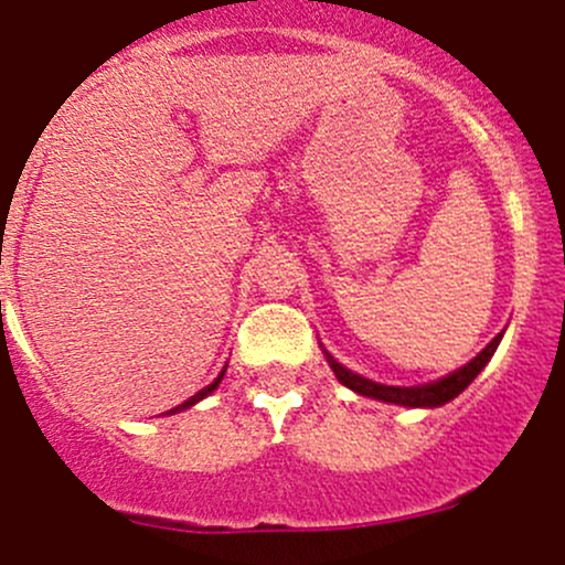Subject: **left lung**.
Masks as SVG:
<instances>
[{"label":"left lung","instance_id":"left-lung-1","mask_svg":"<svg viewBox=\"0 0 565 565\" xmlns=\"http://www.w3.org/2000/svg\"><path fill=\"white\" fill-rule=\"evenodd\" d=\"M500 339H503V333L494 335V339L489 341V344L483 347V350L478 352L467 366H461L459 372L448 374V377L437 380V383L418 385V388H393V385L372 383V380L361 377V374H352L350 369L335 363L330 355H328V363L335 372V377H339V383L347 385V388H352L355 393H361V396H372V398H380V402H391V404H404V407H440V404L451 402L454 396H459V393L478 377V372L487 366L489 358H492L494 350H498Z\"/></svg>","mask_w":565,"mask_h":565}]
</instances>
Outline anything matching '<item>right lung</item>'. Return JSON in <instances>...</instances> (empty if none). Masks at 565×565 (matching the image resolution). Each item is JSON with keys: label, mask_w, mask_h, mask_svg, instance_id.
Listing matches in <instances>:
<instances>
[{"label": "right lung", "mask_w": 565, "mask_h": 565, "mask_svg": "<svg viewBox=\"0 0 565 565\" xmlns=\"http://www.w3.org/2000/svg\"><path fill=\"white\" fill-rule=\"evenodd\" d=\"M221 377H224V374H221ZM221 377H218V380H215V383H213V385H207V388H204V391H199V393H196V396H191V398H188V402H182V404H180V407H177V409H185V407H191V404H196V402H199V398H204V396H207V393H213L215 388H218ZM172 413H174V409H172Z\"/></svg>", "instance_id": "add662e5"}]
</instances>
